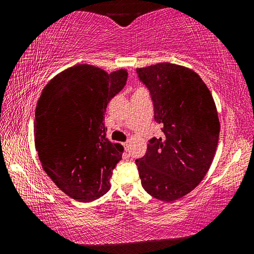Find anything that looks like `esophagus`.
<instances>
[{
  "label": "esophagus",
  "instance_id": "1",
  "mask_svg": "<svg viewBox=\"0 0 254 254\" xmlns=\"http://www.w3.org/2000/svg\"><path fill=\"white\" fill-rule=\"evenodd\" d=\"M122 145H123V148H124V150H126V151H128V147H130L128 142H124V143H122Z\"/></svg>",
  "mask_w": 254,
  "mask_h": 254
}]
</instances>
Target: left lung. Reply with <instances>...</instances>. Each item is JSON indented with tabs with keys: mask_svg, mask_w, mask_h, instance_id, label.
Wrapping results in <instances>:
<instances>
[{
	"mask_svg": "<svg viewBox=\"0 0 254 254\" xmlns=\"http://www.w3.org/2000/svg\"><path fill=\"white\" fill-rule=\"evenodd\" d=\"M135 71L162 127L161 136L151 137L135 160L141 185L154 198L174 201L190 192L212 165L220 136L216 106L203 79L186 67L161 63Z\"/></svg>",
	"mask_w": 254,
	"mask_h": 254,
	"instance_id": "8db88e82",
	"label": "left lung"
}]
</instances>
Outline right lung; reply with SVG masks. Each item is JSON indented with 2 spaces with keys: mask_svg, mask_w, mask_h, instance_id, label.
<instances>
[{
  "mask_svg": "<svg viewBox=\"0 0 254 254\" xmlns=\"http://www.w3.org/2000/svg\"><path fill=\"white\" fill-rule=\"evenodd\" d=\"M127 80L124 69L107 74L77 65L54 77L38 100L34 143L42 168L76 200L88 203L110 190L123 147L106 137L104 115Z\"/></svg>",
  "mask_w": 254,
  "mask_h": 254,
  "instance_id": "1",
  "label": "right lung"
}]
</instances>
